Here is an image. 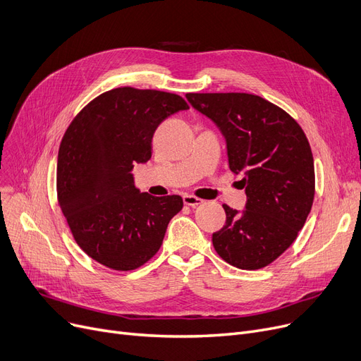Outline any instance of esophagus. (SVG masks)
<instances>
[{
	"mask_svg": "<svg viewBox=\"0 0 361 361\" xmlns=\"http://www.w3.org/2000/svg\"><path fill=\"white\" fill-rule=\"evenodd\" d=\"M201 202H202L201 198H197L194 195H188V194L183 195V204L190 205V207H195V205H200Z\"/></svg>",
	"mask_w": 361,
	"mask_h": 361,
	"instance_id": "34e87169",
	"label": "esophagus"
}]
</instances>
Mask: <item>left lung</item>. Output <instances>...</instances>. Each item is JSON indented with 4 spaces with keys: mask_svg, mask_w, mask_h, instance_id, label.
Returning a JSON list of instances; mask_svg holds the SVG:
<instances>
[{
    "mask_svg": "<svg viewBox=\"0 0 361 361\" xmlns=\"http://www.w3.org/2000/svg\"><path fill=\"white\" fill-rule=\"evenodd\" d=\"M226 140L229 169L243 175V212L223 204L226 223L213 245L226 263L262 269L285 252L314 200V161L301 126L267 99L244 92L186 94Z\"/></svg>",
    "mask_w": 361,
    "mask_h": 361,
    "instance_id": "1",
    "label": "left lung"
}]
</instances>
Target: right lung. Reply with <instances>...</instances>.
<instances>
[{"mask_svg": "<svg viewBox=\"0 0 361 361\" xmlns=\"http://www.w3.org/2000/svg\"><path fill=\"white\" fill-rule=\"evenodd\" d=\"M188 109L176 94L116 88L92 99L67 128L57 160L59 204L78 245L102 266L141 267L182 210L179 195L141 192L132 169L151 159L163 120Z\"/></svg>", "mask_w": 361, "mask_h": 361, "instance_id": "right-lung-1", "label": "right lung"}]
</instances>
